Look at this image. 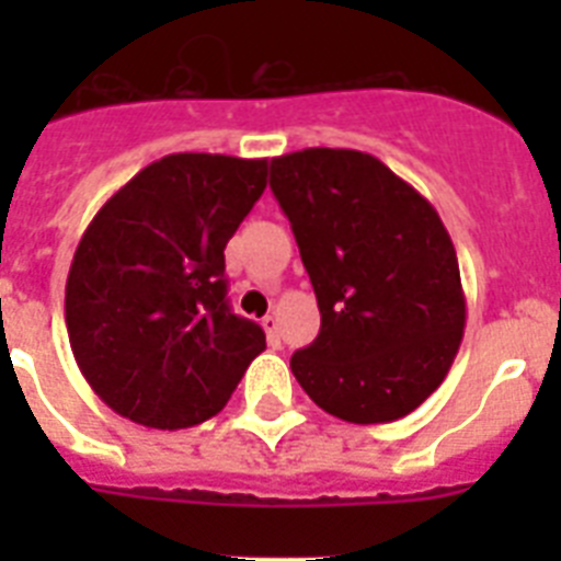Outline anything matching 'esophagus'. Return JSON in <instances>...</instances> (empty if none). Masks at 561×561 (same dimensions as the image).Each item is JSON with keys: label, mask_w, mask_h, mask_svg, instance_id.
Here are the masks:
<instances>
[{"label": "esophagus", "mask_w": 561, "mask_h": 561, "mask_svg": "<svg viewBox=\"0 0 561 561\" xmlns=\"http://www.w3.org/2000/svg\"><path fill=\"white\" fill-rule=\"evenodd\" d=\"M264 332H267V337H271V343H279V317L276 314H267L262 320Z\"/></svg>", "instance_id": "esophagus-1"}]
</instances>
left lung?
Masks as SVG:
<instances>
[{
    "label": "left lung",
    "mask_w": 561,
    "mask_h": 561,
    "mask_svg": "<svg viewBox=\"0 0 561 561\" xmlns=\"http://www.w3.org/2000/svg\"><path fill=\"white\" fill-rule=\"evenodd\" d=\"M320 308L294 352L299 387L325 413L378 425L413 413L460 350L466 297L436 209L373 153L306 148L271 160Z\"/></svg>",
    "instance_id": "obj_1"
}]
</instances>
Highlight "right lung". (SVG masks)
<instances>
[{
    "mask_svg": "<svg viewBox=\"0 0 561 561\" xmlns=\"http://www.w3.org/2000/svg\"><path fill=\"white\" fill-rule=\"evenodd\" d=\"M267 186V160L169 153L118 188L66 279L72 355L107 408L178 431L215 416L262 325L232 314L224 250Z\"/></svg>",
    "mask_w": 561,
    "mask_h": 561,
    "instance_id": "obj_1",
    "label": "right lung"
}]
</instances>
